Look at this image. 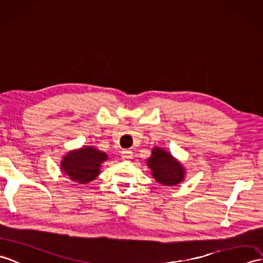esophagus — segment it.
Wrapping results in <instances>:
<instances>
[{
    "label": "esophagus",
    "instance_id": "obj_1",
    "mask_svg": "<svg viewBox=\"0 0 263 263\" xmlns=\"http://www.w3.org/2000/svg\"><path fill=\"white\" fill-rule=\"evenodd\" d=\"M122 159H123V160H130V159H132V152L130 150H123V151H122Z\"/></svg>",
    "mask_w": 263,
    "mask_h": 263
}]
</instances>
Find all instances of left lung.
<instances>
[{
    "label": "left lung",
    "instance_id": "left-lung-1",
    "mask_svg": "<svg viewBox=\"0 0 263 263\" xmlns=\"http://www.w3.org/2000/svg\"><path fill=\"white\" fill-rule=\"evenodd\" d=\"M154 178L164 186H175L184 180L185 169L182 164L161 148L152 149V155L146 161Z\"/></svg>",
    "mask_w": 263,
    "mask_h": 263
}]
</instances>
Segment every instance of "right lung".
I'll list each match as a JSON object with an SVG mask.
<instances>
[{
    "label": "right lung",
    "mask_w": 263,
    "mask_h": 263,
    "mask_svg": "<svg viewBox=\"0 0 263 263\" xmlns=\"http://www.w3.org/2000/svg\"><path fill=\"white\" fill-rule=\"evenodd\" d=\"M105 160H107L105 152L97 150L94 146H84L68 152L63 158L60 169L75 182L87 184L99 176L101 164Z\"/></svg>",
    "instance_id": "right-lung-1"
}]
</instances>
